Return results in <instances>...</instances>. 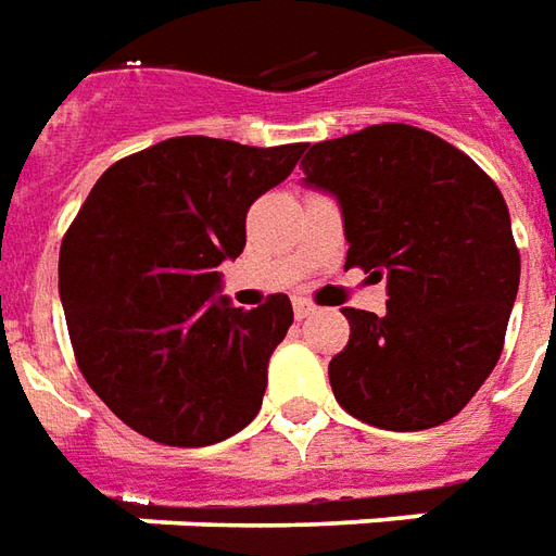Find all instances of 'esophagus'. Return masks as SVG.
Returning a JSON list of instances; mask_svg holds the SVG:
<instances>
[{
  "instance_id": "1",
  "label": "esophagus",
  "mask_w": 556,
  "mask_h": 556,
  "mask_svg": "<svg viewBox=\"0 0 556 556\" xmlns=\"http://www.w3.org/2000/svg\"><path fill=\"white\" fill-rule=\"evenodd\" d=\"M314 302H308V299H296V302H293V314H296L299 320H305V317H311V314H314Z\"/></svg>"
}]
</instances>
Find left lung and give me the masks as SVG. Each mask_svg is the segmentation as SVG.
Returning a JSON list of instances; mask_svg holds the SVG:
<instances>
[{
  "instance_id": "left-lung-1",
  "label": "left lung",
  "mask_w": 556,
  "mask_h": 556,
  "mask_svg": "<svg viewBox=\"0 0 556 556\" xmlns=\"http://www.w3.org/2000/svg\"><path fill=\"white\" fill-rule=\"evenodd\" d=\"M305 149V182L344 212L348 266L389 281L383 317L344 308L350 341L329 362L338 404L386 431L446 422L503 353L521 278L506 200L470 155L401 122Z\"/></svg>"
}]
</instances>
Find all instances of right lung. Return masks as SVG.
I'll return each instance as SVG.
<instances>
[{
  "instance_id": "add662e5",
  "label": "right lung",
  "mask_w": 556,
  "mask_h": 556,
  "mask_svg": "<svg viewBox=\"0 0 556 556\" xmlns=\"http://www.w3.org/2000/svg\"><path fill=\"white\" fill-rule=\"evenodd\" d=\"M305 143L170 137L104 170L59 248L77 368L110 410L164 446H208L263 404L266 365L293 323L285 293L257 308L215 299L245 248L251 203Z\"/></svg>"
}]
</instances>
